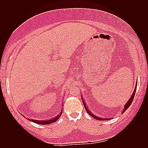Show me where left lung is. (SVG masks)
<instances>
[{"mask_svg":"<svg viewBox=\"0 0 148 148\" xmlns=\"http://www.w3.org/2000/svg\"><path fill=\"white\" fill-rule=\"evenodd\" d=\"M137 83H136V87H135V89H134V92H133V93H132V96H131V97L130 98V99L128 100V102H127V103L125 105V106H124V108H123V112H124L125 111H126V110L129 108L130 107V106L131 105V103H132V101H133V100H134V96H135V94H136V89H137ZM82 99V100H83V104H84V108H85V109H86V112L88 113V114L92 116V117H93V118H95V119H99V120H108V119H105V118H99V117H98V116H96L95 115H94L93 113H92L90 112V110L88 109V108L86 107V103H85V102L84 101V100H83V98H81Z\"/></svg>","mask_w":148,"mask_h":148,"instance_id":"8db88e82","label":"left lung"}]
</instances>
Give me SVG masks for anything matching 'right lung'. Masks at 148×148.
I'll return each mask as SVG.
<instances>
[{
  "label": "right lung",
  "instance_id": "1",
  "mask_svg": "<svg viewBox=\"0 0 148 148\" xmlns=\"http://www.w3.org/2000/svg\"><path fill=\"white\" fill-rule=\"evenodd\" d=\"M62 111L60 113V114H58L57 116H55V118H51V119H48V120H43V121H41V120H35V119H29V120H30V121H32V122H34V123H37V124H40V125H48V124H50V123H54V122H55L56 120H57V119L60 118V116H61V114H62ZM23 116V115H22ZM25 117V116H24Z\"/></svg>",
  "mask_w": 148,
  "mask_h": 148
}]
</instances>
